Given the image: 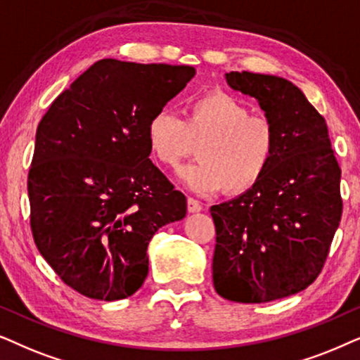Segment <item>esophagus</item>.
Returning <instances> with one entry per match:
<instances>
[{
    "label": "esophagus",
    "mask_w": 360,
    "mask_h": 360,
    "mask_svg": "<svg viewBox=\"0 0 360 360\" xmlns=\"http://www.w3.org/2000/svg\"><path fill=\"white\" fill-rule=\"evenodd\" d=\"M188 210L189 212H200L202 210V204L193 198H188Z\"/></svg>",
    "instance_id": "obj_1"
}]
</instances>
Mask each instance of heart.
I'll return each mask as SVG.
<instances>
[{
	"instance_id": "b5f03b06",
	"label": "heart",
	"mask_w": 360,
	"mask_h": 360,
	"mask_svg": "<svg viewBox=\"0 0 360 360\" xmlns=\"http://www.w3.org/2000/svg\"><path fill=\"white\" fill-rule=\"evenodd\" d=\"M151 156L165 167H177L199 145L200 160L181 169V177L200 194L224 189L240 195L260 183L275 161L276 124L252 115L242 100L224 90H210L189 103L183 120L161 108L146 123Z\"/></svg>"
}]
</instances>
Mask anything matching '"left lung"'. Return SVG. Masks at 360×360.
<instances>
[{
  "instance_id": "8db88e82",
  "label": "left lung",
  "mask_w": 360,
  "mask_h": 360,
  "mask_svg": "<svg viewBox=\"0 0 360 360\" xmlns=\"http://www.w3.org/2000/svg\"><path fill=\"white\" fill-rule=\"evenodd\" d=\"M227 82L258 100L278 148L255 188L210 207L214 286L225 300L268 303L308 288L323 270L342 217L341 167L324 117L296 85L247 70Z\"/></svg>"
}]
</instances>
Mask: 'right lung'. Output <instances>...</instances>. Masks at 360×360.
Listing matches in <instances>:
<instances>
[{
	"label": "right lung",
	"instance_id": "add662e5",
	"mask_svg": "<svg viewBox=\"0 0 360 360\" xmlns=\"http://www.w3.org/2000/svg\"><path fill=\"white\" fill-rule=\"evenodd\" d=\"M193 65L102 59L57 97L27 174L37 250L77 293L115 301L148 275V243L186 215V195L153 165L146 123Z\"/></svg>",
	"mask_w": 360,
	"mask_h": 360
}]
</instances>
